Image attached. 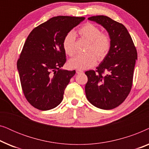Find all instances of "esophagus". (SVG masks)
Masks as SVG:
<instances>
[{"label": "esophagus", "mask_w": 149, "mask_h": 149, "mask_svg": "<svg viewBox=\"0 0 149 149\" xmlns=\"http://www.w3.org/2000/svg\"><path fill=\"white\" fill-rule=\"evenodd\" d=\"M76 72L77 74H81V73H83V71L81 70H79V69H77V70H76Z\"/></svg>", "instance_id": "1"}]
</instances>
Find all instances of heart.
<instances>
[{
    "instance_id": "obj_1",
    "label": "heart",
    "mask_w": 149,
    "mask_h": 149,
    "mask_svg": "<svg viewBox=\"0 0 149 149\" xmlns=\"http://www.w3.org/2000/svg\"><path fill=\"white\" fill-rule=\"evenodd\" d=\"M81 36L89 40L87 53L77 55L70 59L68 66L71 68L85 70L94 66L98 61H102L107 56L111 49V38L105 33H102L98 27L94 24L87 23L78 30ZM63 48L65 53L72 56L75 53V34L70 32L64 36Z\"/></svg>"
}]
</instances>
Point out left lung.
Here are the masks:
<instances>
[{
  "label": "left lung",
  "instance_id": "8db88e82",
  "mask_svg": "<svg viewBox=\"0 0 149 149\" xmlns=\"http://www.w3.org/2000/svg\"><path fill=\"white\" fill-rule=\"evenodd\" d=\"M104 28L111 38V49L96 70L85 72L88 81L85 94L91 104L101 109H115L131 90L137 51L127 28L107 16L88 18ZM104 71L108 73L103 75Z\"/></svg>",
  "mask_w": 149,
  "mask_h": 149
}]
</instances>
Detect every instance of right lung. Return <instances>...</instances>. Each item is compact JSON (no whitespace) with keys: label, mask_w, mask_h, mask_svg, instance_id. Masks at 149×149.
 Returning a JSON list of instances; mask_svg holds the SVG:
<instances>
[{"label":"right lung","mask_w":149,"mask_h":149,"mask_svg":"<svg viewBox=\"0 0 149 149\" xmlns=\"http://www.w3.org/2000/svg\"><path fill=\"white\" fill-rule=\"evenodd\" d=\"M85 19L57 16L34 28L28 35L17 62L22 90L30 104L47 111L61 103L75 70H63L66 53L64 36Z\"/></svg>","instance_id":"obj_1"}]
</instances>
